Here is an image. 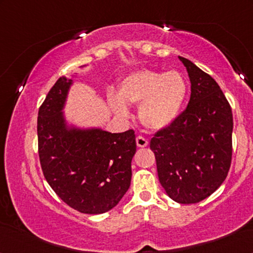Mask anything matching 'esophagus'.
<instances>
[{"mask_svg": "<svg viewBox=\"0 0 253 253\" xmlns=\"http://www.w3.org/2000/svg\"><path fill=\"white\" fill-rule=\"evenodd\" d=\"M136 143L138 147H146L148 145V140L146 138H144L143 136H138L136 138Z\"/></svg>", "mask_w": 253, "mask_h": 253, "instance_id": "1", "label": "esophagus"}]
</instances>
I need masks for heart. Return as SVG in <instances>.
<instances>
[{
  "label": "heart",
  "mask_w": 253,
  "mask_h": 253,
  "mask_svg": "<svg viewBox=\"0 0 253 253\" xmlns=\"http://www.w3.org/2000/svg\"><path fill=\"white\" fill-rule=\"evenodd\" d=\"M188 83L178 71L143 69L121 82L119 94L108 93L110 106L120 115H127V106H139V120L151 130H160L174 122L188 95Z\"/></svg>",
  "instance_id": "b5f03b06"
}]
</instances>
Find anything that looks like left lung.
I'll list each match as a JSON object with an SVG mask.
<instances>
[{
    "mask_svg": "<svg viewBox=\"0 0 253 253\" xmlns=\"http://www.w3.org/2000/svg\"><path fill=\"white\" fill-rule=\"evenodd\" d=\"M191 95L188 107L159 130L150 147L159 181L179 204H196L212 195L226 179L233 154V113L217 83L188 58Z\"/></svg>",
    "mask_w": 253,
    "mask_h": 253,
    "instance_id": "left-lung-1",
    "label": "left lung"
}]
</instances>
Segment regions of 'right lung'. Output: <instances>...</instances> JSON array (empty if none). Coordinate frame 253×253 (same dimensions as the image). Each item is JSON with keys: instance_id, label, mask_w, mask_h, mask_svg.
<instances>
[{"instance_id": "add662e5", "label": "right lung", "mask_w": 253, "mask_h": 253, "mask_svg": "<svg viewBox=\"0 0 253 253\" xmlns=\"http://www.w3.org/2000/svg\"><path fill=\"white\" fill-rule=\"evenodd\" d=\"M72 79L62 76L38 113V150L43 176L63 202L85 214L115 207L131 182L136 153L132 129L112 133L69 127L63 109Z\"/></svg>"}]
</instances>
